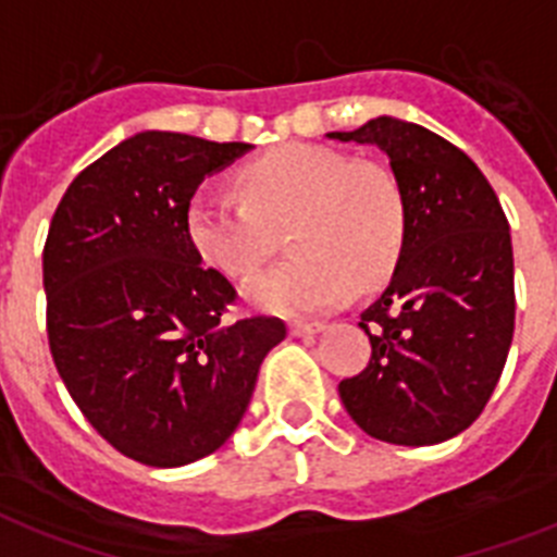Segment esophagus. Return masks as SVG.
<instances>
[{
  "instance_id": "34e87169",
  "label": "esophagus",
  "mask_w": 557,
  "mask_h": 557,
  "mask_svg": "<svg viewBox=\"0 0 557 557\" xmlns=\"http://www.w3.org/2000/svg\"><path fill=\"white\" fill-rule=\"evenodd\" d=\"M288 331H292V336H314L325 331V322H292Z\"/></svg>"
}]
</instances>
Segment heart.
<instances>
[{
  "instance_id": "obj_1",
  "label": "heart",
  "mask_w": 557,
  "mask_h": 557,
  "mask_svg": "<svg viewBox=\"0 0 557 557\" xmlns=\"http://www.w3.org/2000/svg\"><path fill=\"white\" fill-rule=\"evenodd\" d=\"M243 198L200 186L186 207L195 255L228 277L260 269L286 223L283 263L257 274L246 297L274 314H317L348 302L357 288L391 277L408 235V200L380 163H357L320 144H283L240 170Z\"/></svg>"
}]
</instances>
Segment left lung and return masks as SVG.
<instances>
[{
	"label": "left lung",
	"mask_w": 557,
	"mask_h": 557,
	"mask_svg": "<svg viewBox=\"0 0 557 557\" xmlns=\"http://www.w3.org/2000/svg\"><path fill=\"white\" fill-rule=\"evenodd\" d=\"M329 138L382 149L408 200L394 277L359 322L371 362L339 382V399L368 436L438 445L479 419L507 362L516 329L509 223L479 166L413 121L380 115Z\"/></svg>",
	"instance_id": "8db88e82"
}]
</instances>
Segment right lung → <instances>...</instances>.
Returning a JSON list of instances; mask_svg holds the SVG:
<instances>
[{"instance_id": "right-lung-1", "label": "right lung", "mask_w": 557, "mask_h": 557, "mask_svg": "<svg viewBox=\"0 0 557 557\" xmlns=\"http://www.w3.org/2000/svg\"><path fill=\"white\" fill-rule=\"evenodd\" d=\"M249 149L144 129L90 163L50 221L53 362L87 422L141 465L218 450L249 408L260 362L286 339L277 317L223 320L235 288L186 237L203 177Z\"/></svg>"}]
</instances>
